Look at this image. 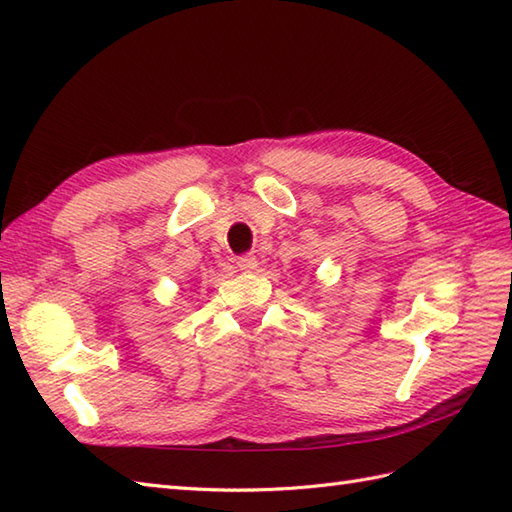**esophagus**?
<instances>
[{
    "instance_id": "obj_1",
    "label": "esophagus",
    "mask_w": 512,
    "mask_h": 512,
    "mask_svg": "<svg viewBox=\"0 0 512 512\" xmlns=\"http://www.w3.org/2000/svg\"><path fill=\"white\" fill-rule=\"evenodd\" d=\"M237 268L244 270V273H255V270H259V262L255 255H244L237 259Z\"/></svg>"
}]
</instances>
